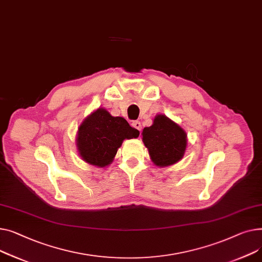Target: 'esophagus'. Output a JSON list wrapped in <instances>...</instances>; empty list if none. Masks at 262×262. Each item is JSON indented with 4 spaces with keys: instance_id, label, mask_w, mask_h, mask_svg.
Wrapping results in <instances>:
<instances>
[{
    "instance_id": "obj_1",
    "label": "esophagus",
    "mask_w": 262,
    "mask_h": 262,
    "mask_svg": "<svg viewBox=\"0 0 262 262\" xmlns=\"http://www.w3.org/2000/svg\"><path fill=\"white\" fill-rule=\"evenodd\" d=\"M132 126H133L135 129H137L138 131L142 130V124H141V121H138V120L133 121V122H132Z\"/></svg>"
}]
</instances>
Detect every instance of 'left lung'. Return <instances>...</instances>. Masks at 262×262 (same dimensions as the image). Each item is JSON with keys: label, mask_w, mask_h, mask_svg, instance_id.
Here are the masks:
<instances>
[{"label": "left lung", "mask_w": 262, "mask_h": 262, "mask_svg": "<svg viewBox=\"0 0 262 262\" xmlns=\"http://www.w3.org/2000/svg\"><path fill=\"white\" fill-rule=\"evenodd\" d=\"M142 135L150 158L157 166L173 165L184 157L187 146L186 132L167 116L157 115L153 125L144 128Z\"/></svg>", "instance_id": "1"}]
</instances>
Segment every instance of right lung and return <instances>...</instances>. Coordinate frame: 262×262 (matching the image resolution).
I'll return each mask as SVG.
<instances>
[{"label": "right lung", "instance_id": "add662e5", "mask_svg": "<svg viewBox=\"0 0 262 262\" xmlns=\"http://www.w3.org/2000/svg\"><path fill=\"white\" fill-rule=\"evenodd\" d=\"M138 135L140 132L132 128L125 118L114 117L103 107H99L79 126L77 149L84 162L105 167L112 163L124 140Z\"/></svg>", "mask_w": 262, "mask_h": 262}]
</instances>
